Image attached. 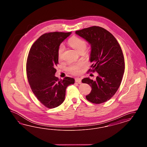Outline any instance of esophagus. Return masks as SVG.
Returning a JSON list of instances; mask_svg holds the SVG:
<instances>
[{
  "label": "esophagus",
  "instance_id": "esophagus-1",
  "mask_svg": "<svg viewBox=\"0 0 147 147\" xmlns=\"http://www.w3.org/2000/svg\"><path fill=\"white\" fill-rule=\"evenodd\" d=\"M75 81L76 82H78L79 84L81 83V79H80V78H75Z\"/></svg>",
  "mask_w": 147,
  "mask_h": 147
}]
</instances>
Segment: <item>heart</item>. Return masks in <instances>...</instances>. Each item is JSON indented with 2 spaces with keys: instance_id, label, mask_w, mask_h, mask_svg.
<instances>
[{
  "instance_id": "obj_1",
  "label": "heart",
  "mask_w": 147,
  "mask_h": 147,
  "mask_svg": "<svg viewBox=\"0 0 147 147\" xmlns=\"http://www.w3.org/2000/svg\"><path fill=\"white\" fill-rule=\"evenodd\" d=\"M68 43L78 53H83L87 47V43L85 40L76 36H73L68 40ZM64 50V45L61 44L58 47L57 50L58 58L59 60H62ZM82 64L81 63L71 65L68 67V71L74 75H78L80 73V69L82 67Z\"/></svg>"
}]
</instances>
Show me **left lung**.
Instances as JSON below:
<instances>
[{
    "instance_id": "obj_1",
    "label": "left lung",
    "mask_w": 147,
    "mask_h": 147,
    "mask_svg": "<svg viewBox=\"0 0 147 147\" xmlns=\"http://www.w3.org/2000/svg\"><path fill=\"white\" fill-rule=\"evenodd\" d=\"M75 33L90 45V61L93 64L89 71L98 74L96 80L89 78L82 80L92 88L86 99L94 104L105 102L114 95L121 85L125 69L122 49L113 35L101 27L93 26Z\"/></svg>"
}]
</instances>
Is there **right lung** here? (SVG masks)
<instances>
[{
  "label": "right lung",
  "instance_id": "right-lung-1",
  "mask_svg": "<svg viewBox=\"0 0 147 147\" xmlns=\"http://www.w3.org/2000/svg\"><path fill=\"white\" fill-rule=\"evenodd\" d=\"M71 33H45L36 40L29 51L26 73L30 86L37 99L48 108L61 105L65 98L66 88L75 82L72 78L59 81L55 76L58 64V48Z\"/></svg>",
  "mask_w": 147,
  "mask_h": 147
}]
</instances>
